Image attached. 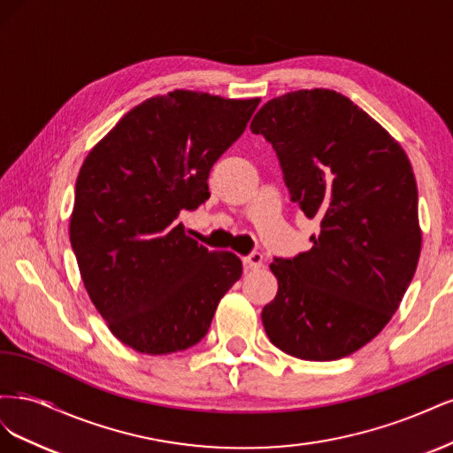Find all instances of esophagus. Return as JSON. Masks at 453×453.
<instances>
[{
  "label": "esophagus",
  "mask_w": 453,
  "mask_h": 453,
  "mask_svg": "<svg viewBox=\"0 0 453 453\" xmlns=\"http://www.w3.org/2000/svg\"><path fill=\"white\" fill-rule=\"evenodd\" d=\"M263 260H265V257H263V253H258V251H253L248 257H243V263H245V266H248V268L263 266Z\"/></svg>",
  "instance_id": "esophagus-1"
}]
</instances>
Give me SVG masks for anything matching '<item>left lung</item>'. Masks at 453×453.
<instances>
[{
  "mask_svg": "<svg viewBox=\"0 0 453 453\" xmlns=\"http://www.w3.org/2000/svg\"><path fill=\"white\" fill-rule=\"evenodd\" d=\"M276 150L291 200L321 232L311 250L273 258L278 295L263 308L281 351L334 361L391 319L421 251L418 187L403 147L346 96L295 90L251 120Z\"/></svg>",
  "mask_w": 453,
  "mask_h": 453,
  "instance_id": "8db88e82",
  "label": "left lung"
}]
</instances>
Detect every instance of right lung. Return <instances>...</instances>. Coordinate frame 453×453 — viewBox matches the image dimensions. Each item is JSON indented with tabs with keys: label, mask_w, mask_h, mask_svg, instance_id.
<instances>
[{
	"label": "right lung",
	"mask_w": 453,
	"mask_h": 453,
	"mask_svg": "<svg viewBox=\"0 0 453 453\" xmlns=\"http://www.w3.org/2000/svg\"><path fill=\"white\" fill-rule=\"evenodd\" d=\"M173 90L135 105L81 166L70 240L96 310L122 344L183 351L208 334L242 260L188 238L181 210L210 198L213 164L258 105Z\"/></svg>",
	"instance_id": "1"
}]
</instances>
